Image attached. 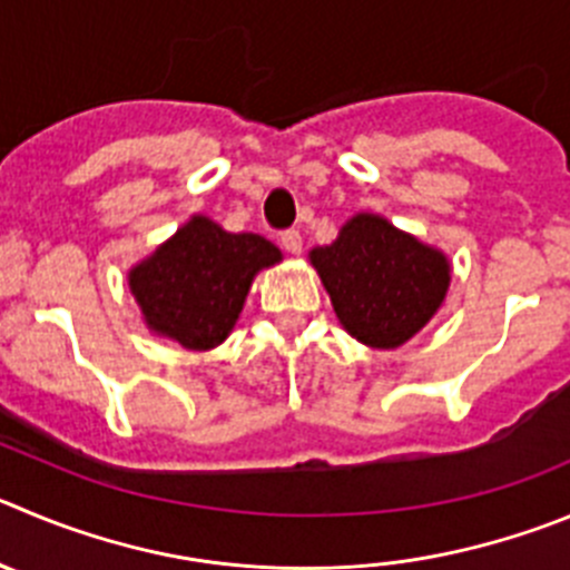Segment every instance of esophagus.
<instances>
[{"mask_svg":"<svg viewBox=\"0 0 570 570\" xmlns=\"http://www.w3.org/2000/svg\"><path fill=\"white\" fill-rule=\"evenodd\" d=\"M281 247H284L286 253H292V255H301V249H303L301 233H297V230H284V233H281Z\"/></svg>","mask_w":570,"mask_h":570,"instance_id":"obj_1","label":"esophagus"}]
</instances>
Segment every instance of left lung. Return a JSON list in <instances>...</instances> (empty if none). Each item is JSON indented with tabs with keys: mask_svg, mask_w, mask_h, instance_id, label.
<instances>
[{
	"mask_svg": "<svg viewBox=\"0 0 570 570\" xmlns=\"http://www.w3.org/2000/svg\"><path fill=\"white\" fill-rule=\"evenodd\" d=\"M334 315L371 348H399L441 309L450 261L376 213L351 216L340 236L309 253Z\"/></svg>",
	"mask_w": 570,
	"mask_h": 570,
	"instance_id": "obj_1",
	"label": "left lung"
}]
</instances>
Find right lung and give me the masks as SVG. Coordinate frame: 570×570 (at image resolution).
I'll return each instance as SVG.
<instances>
[{
    "mask_svg": "<svg viewBox=\"0 0 570 570\" xmlns=\"http://www.w3.org/2000/svg\"><path fill=\"white\" fill-rule=\"evenodd\" d=\"M278 261L281 249L258 233H227L207 216H190L129 269V289L154 334L207 351L233 332L255 275Z\"/></svg>",
    "mask_w": 570,
    "mask_h": 570,
    "instance_id": "add662e5",
    "label": "right lung"
}]
</instances>
